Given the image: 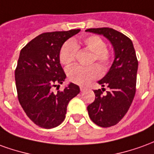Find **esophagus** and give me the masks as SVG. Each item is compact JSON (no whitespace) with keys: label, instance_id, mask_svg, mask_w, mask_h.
I'll return each mask as SVG.
<instances>
[{"label":"esophagus","instance_id":"esophagus-1","mask_svg":"<svg viewBox=\"0 0 154 154\" xmlns=\"http://www.w3.org/2000/svg\"><path fill=\"white\" fill-rule=\"evenodd\" d=\"M86 89H87V88H86V87H84V86H80L81 92H83V91H85Z\"/></svg>","mask_w":154,"mask_h":154}]
</instances>
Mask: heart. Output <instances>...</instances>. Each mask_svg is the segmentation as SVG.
<instances>
[{
  "instance_id": "b5f03b06",
  "label": "heart",
  "mask_w": 154,
  "mask_h": 154,
  "mask_svg": "<svg viewBox=\"0 0 154 154\" xmlns=\"http://www.w3.org/2000/svg\"><path fill=\"white\" fill-rule=\"evenodd\" d=\"M82 44L92 53V62H97L103 70H107L112 62V53L107 48V45L100 36H88L82 38L81 42L68 41L63 44L59 52V60L62 65L70 66L76 60L77 48ZM101 71L97 65L90 66H76L67 71V77L70 82L75 84L85 85L89 82L100 77Z\"/></svg>"
}]
</instances>
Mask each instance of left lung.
<instances>
[{
  "label": "left lung",
  "instance_id": "8db88e82",
  "mask_svg": "<svg viewBox=\"0 0 154 154\" xmlns=\"http://www.w3.org/2000/svg\"><path fill=\"white\" fill-rule=\"evenodd\" d=\"M86 32L103 35L113 46L115 59L109 72L98 83L105 88L94 90L95 100L88 106V115L97 125L108 128L122 119L132 104L136 92L138 62L132 41L112 28L87 29Z\"/></svg>",
  "mask_w": 154,
  "mask_h": 154
}]
</instances>
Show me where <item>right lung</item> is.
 <instances>
[{
    "instance_id": "1",
    "label": "right lung",
    "mask_w": 154,
    "mask_h": 154,
    "mask_svg": "<svg viewBox=\"0 0 154 154\" xmlns=\"http://www.w3.org/2000/svg\"><path fill=\"white\" fill-rule=\"evenodd\" d=\"M45 32L29 42L20 52L15 70L19 103L32 122L52 128L65 119L70 100L79 93L77 85L70 83L63 91L52 92L66 78L59 52L66 40L80 32Z\"/></svg>"
}]
</instances>
